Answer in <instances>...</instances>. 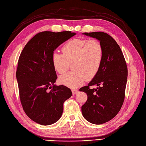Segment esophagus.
<instances>
[{
    "mask_svg": "<svg viewBox=\"0 0 146 146\" xmlns=\"http://www.w3.org/2000/svg\"><path fill=\"white\" fill-rule=\"evenodd\" d=\"M71 92H72V94H73V95H75V94H76L77 93H78V90H76V89H71Z\"/></svg>",
    "mask_w": 146,
    "mask_h": 146,
    "instance_id": "34e87169",
    "label": "esophagus"
}]
</instances>
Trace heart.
Returning a JSON list of instances; mask_svg holds the SVG:
<instances>
[{
	"label": "heart",
	"mask_w": 146,
	"mask_h": 146,
	"mask_svg": "<svg viewBox=\"0 0 146 146\" xmlns=\"http://www.w3.org/2000/svg\"><path fill=\"white\" fill-rule=\"evenodd\" d=\"M63 54L54 52L51 61L54 70L60 74L64 73L72 64V72L60 76L59 82L71 88L83 84L85 79L91 80L100 70L103 62V46L97 39H73L62 47Z\"/></svg>",
	"instance_id": "b5f03b06"
}]
</instances>
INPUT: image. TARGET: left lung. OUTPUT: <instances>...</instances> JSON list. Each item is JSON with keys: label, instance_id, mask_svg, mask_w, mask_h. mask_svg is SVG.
I'll use <instances>...</instances> for the list:
<instances>
[{"label": "left lung", "instance_id": "1", "mask_svg": "<svg viewBox=\"0 0 146 146\" xmlns=\"http://www.w3.org/2000/svg\"><path fill=\"white\" fill-rule=\"evenodd\" d=\"M98 39L103 46V62L98 73L87 86L80 89L87 95L82 105L83 117L94 124H102L119 113L125 98L127 67L122 50L112 37L104 32L83 33ZM97 85L96 89L90 86Z\"/></svg>", "mask_w": 146, "mask_h": 146}]
</instances>
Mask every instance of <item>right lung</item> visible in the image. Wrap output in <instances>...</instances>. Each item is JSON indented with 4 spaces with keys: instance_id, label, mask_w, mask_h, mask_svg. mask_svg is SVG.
Instances as JSON below:
<instances>
[{
    "instance_id": "obj_1",
    "label": "right lung",
    "mask_w": 146,
    "mask_h": 146,
    "mask_svg": "<svg viewBox=\"0 0 146 146\" xmlns=\"http://www.w3.org/2000/svg\"><path fill=\"white\" fill-rule=\"evenodd\" d=\"M76 35L71 31L39 33L27 43L19 58L16 78L23 110L34 122L52 124L60 119L65 100L72 95L57 79L51 56L54 51Z\"/></svg>"
}]
</instances>
